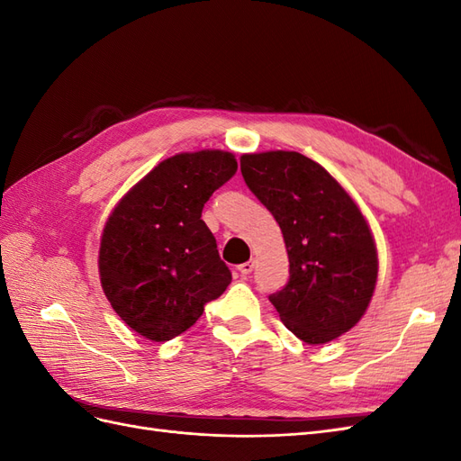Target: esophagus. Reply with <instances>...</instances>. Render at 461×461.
<instances>
[{
  "label": "esophagus",
  "instance_id": "34e87169",
  "mask_svg": "<svg viewBox=\"0 0 461 461\" xmlns=\"http://www.w3.org/2000/svg\"><path fill=\"white\" fill-rule=\"evenodd\" d=\"M239 271H240V275H249L254 271V261L249 259V261H246V263H242V265H239Z\"/></svg>",
  "mask_w": 461,
  "mask_h": 461
}]
</instances>
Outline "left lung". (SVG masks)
<instances>
[{
	"instance_id": "left-lung-1",
	"label": "left lung",
	"mask_w": 461,
	"mask_h": 461,
	"mask_svg": "<svg viewBox=\"0 0 461 461\" xmlns=\"http://www.w3.org/2000/svg\"><path fill=\"white\" fill-rule=\"evenodd\" d=\"M240 171L285 236L290 278L269 296L278 317L308 344L339 339L364 317L379 273L364 213L325 167L298 151L244 153Z\"/></svg>"
}]
</instances>
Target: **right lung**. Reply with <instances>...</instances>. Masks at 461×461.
<instances>
[{
	"label": "right lung",
	"mask_w": 461,
	"mask_h": 461,
	"mask_svg": "<svg viewBox=\"0 0 461 461\" xmlns=\"http://www.w3.org/2000/svg\"><path fill=\"white\" fill-rule=\"evenodd\" d=\"M236 169L229 151L176 153L111 212L97 259L102 288L115 313L144 339L178 337L230 285L202 209Z\"/></svg>",
	"instance_id": "right-lung-1"
}]
</instances>
